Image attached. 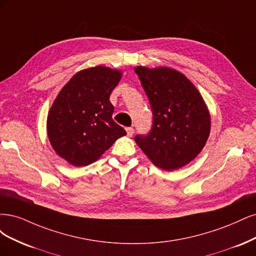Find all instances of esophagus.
I'll use <instances>...</instances> for the list:
<instances>
[{
    "label": "esophagus",
    "instance_id": "obj_1",
    "mask_svg": "<svg viewBox=\"0 0 256 256\" xmlns=\"http://www.w3.org/2000/svg\"><path fill=\"white\" fill-rule=\"evenodd\" d=\"M126 133L128 137H132L134 135V128H126Z\"/></svg>",
    "mask_w": 256,
    "mask_h": 256
}]
</instances>
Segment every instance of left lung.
<instances>
[{
    "label": "left lung",
    "mask_w": 256,
    "mask_h": 256,
    "mask_svg": "<svg viewBox=\"0 0 256 256\" xmlns=\"http://www.w3.org/2000/svg\"><path fill=\"white\" fill-rule=\"evenodd\" d=\"M149 98L153 126L135 142L156 167L176 170L194 160L208 142L210 114L199 90L168 67L134 69Z\"/></svg>",
    "instance_id": "1"
}]
</instances>
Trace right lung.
Here are the masks:
<instances>
[{
    "label": "right lung",
    "instance_id": "right-lung-1",
    "mask_svg": "<svg viewBox=\"0 0 256 256\" xmlns=\"http://www.w3.org/2000/svg\"><path fill=\"white\" fill-rule=\"evenodd\" d=\"M122 72L105 66L80 70L57 94L46 119V133L56 154L72 166L94 162L126 135L112 120L110 101Z\"/></svg>",
    "mask_w": 256,
    "mask_h": 256
}]
</instances>
